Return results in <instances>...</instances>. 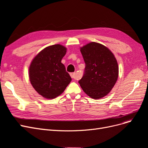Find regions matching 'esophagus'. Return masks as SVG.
I'll return each instance as SVG.
<instances>
[{
	"instance_id": "1",
	"label": "esophagus",
	"mask_w": 148,
	"mask_h": 148,
	"mask_svg": "<svg viewBox=\"0 0 148 148\" xmlns=\"http://www.w3.org/2000/svg\"><path fill=\"white\" fill-rule=\"evenodd\" d=\"M70 76L71 78L73 79H77V75H76L75 73H70Z\"/></svg>"
}]
</instances>
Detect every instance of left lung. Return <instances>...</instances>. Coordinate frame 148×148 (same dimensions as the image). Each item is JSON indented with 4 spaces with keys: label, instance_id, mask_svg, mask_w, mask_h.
I'll return each instance as SVG.
<instances>
[{
    "label": "left lung",
    "instance_id": "left-lung-1",
    "mask_svg": "<svg viewBox=\"0 0 148 148\" xmlns=\"http://www.w3.org/2000/svg\"><path fill=\"white\" fill-rule=\"evenodd\" d=\"M86 64L78 83L83 91L95 99L107 96L117 82L119 65L114 53L100 43L91 42L80 47Z\"/></svg>",
    "mask_w": 148,
    "mask_h": 148
}]
</instances>
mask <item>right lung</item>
I'll use <instances>...</instances> for the list:
<instances>
[{"label":"right lung","mask_w":148,"mask_h":148,"mask_svg":"<svg viewBox=\"0 0 148 148\" xmlns=\"http://www.w3.org/2000/svg\"><path fill=\"white\" fill-rule=\"evenodd\" d=\"M66 48L54 44L36 56L29 66V78L34 89L46 99H54L63 92L71 78L61 60Z\"/></svg>","instance_id":"add662e5"}]
</instances>
